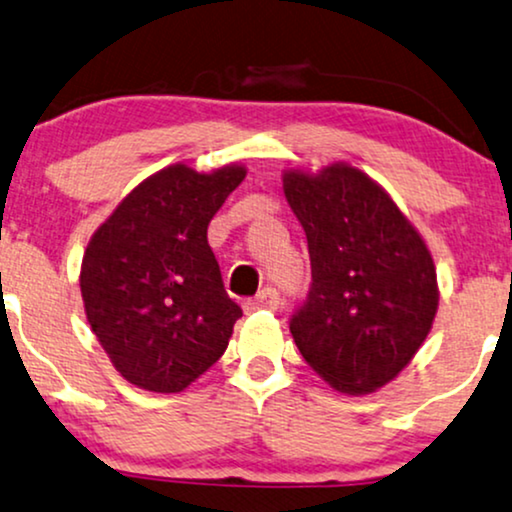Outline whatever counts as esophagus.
Returning a JSON list of instances; mask_svg holds the SVG:
<instances>
[{
	"label": "esophagus",
	"mask_w": 512,
	"mask_h": 512,
	"mask_svg": "<svg viewBox=\"0 0 512 512\" xmlns=\"http://www.w3.org/2000/svg\"><path fill=\"white\" fill-rule=\"evenodd\" d=\"M278 304H281V297H278L276 290L264 288L262 293H257L252 300L245 302V309H248V312H257V309H271V312H274V309H278Z\"/></svg>",
	"instance_id": "esophagus-1"
}]
</instances>
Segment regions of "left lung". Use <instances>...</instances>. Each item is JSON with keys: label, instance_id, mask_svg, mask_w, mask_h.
I'll return each mask as SVG.
<instances>
[{"label": "left lung", "instance_id": "obj_1", "mask_svg": "<svg viewBox=\"0 0 512 512\" xmlns=\"http://www.w3.org/2000/svg\"><path fill=\"white\" fill-rule=\"evenodd\" d=\"M312 288L290 319L300 354L342 394L380 390L409 366L435 321L439 288L416 226L378 181L349 163L286 170Z\"/></svg>", "mask_w": 512, "mask_h": 512}]
</instances>
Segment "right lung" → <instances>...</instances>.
Returning a JSON list of instances; mask_svg holds the SVG:
<instances>
[{
	"mask_svg": "<svg viewBox=\"0 0 512 512\" xmlns=\"http://www.w3.org/2000/svg\"><path fill=\"white\" fill-rule=\"evenodd\" d=\"M245 174L236 163L212 172L167 165L89 238L84 314L127 383L184 392L224 354L243 312L224 290L208 224Z\"/></svg>",
	"mask_w": 512,
	"mask_h": 512,
	"instance_id": "add662e5",
	"label": "right lung"
}]
</instances>
